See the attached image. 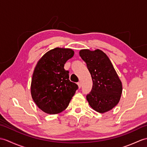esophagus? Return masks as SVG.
Instances as JSON below:
<instances>
[{
  "label": "esophagus",
  "instance_id": "34e87169",
  "mask_svg": "<svg viewBox=\"0 0 147 147\" xmlns=\"http://www.w3.org/2000/svg\"><path fill=\"white\" fill-rule=\"evenodd\" d=\"M78 86H79V88H80L81 87V86H82L81 82V81H80V82H78Z\"/></svg>",
  "mask_w": 147,
  "mask_h": 147
}]
</instances>
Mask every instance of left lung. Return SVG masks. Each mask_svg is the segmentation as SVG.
<instances>
[{
	"label": "left lung",
	"instance_id": "8db88e82",
	"mask_svg": "<svg viewBox=\"0 0 147 147\" xmlns=\"http://www.w3.org/2000/svg\"><path fill=\"white\" fill-rule=\"evenodd\" d=\"M80 56L86 63L93 83L86 95L90 107L101 113L111 110L120 100L122 84L110 59L100 49L81 50Z\"/></svg>",
	"mask_w": 147,
	"mask_h": 147
}]
</instances>
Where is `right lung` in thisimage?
I'll return each mask as SVG.
<instances>
[{
  "label": "right lung",
  "mask_w": 147,
  "mask_h": 147,
  "mask_svg": "<svg viewBox=\"0 0 147 147\" xmlns=\"http://www.w3.org/2000/svg\"><path fill=\"white\" fill-rule=\"evenodd\" d=\"M74 55L71 49L56 47L40 58L34 71L31 95L40 110L57 114L68 107L78 86L69 80L64 64Z\"/></svg>",
  "instance_id": "obj_1"
}]
</instances>
